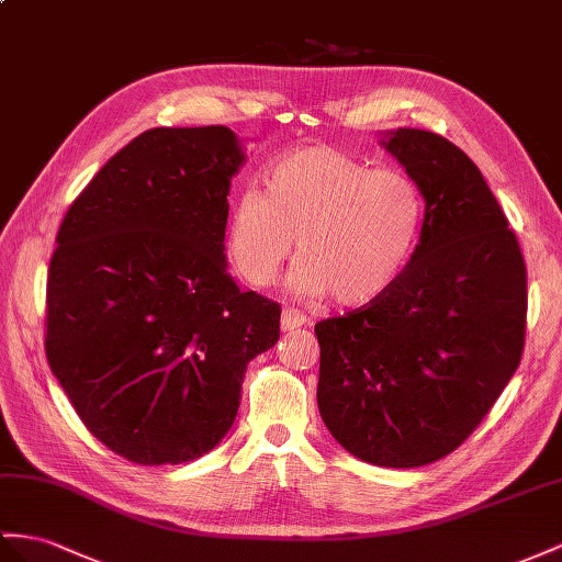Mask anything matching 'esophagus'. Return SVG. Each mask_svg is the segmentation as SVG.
I'll list each match as a JSON object with an SVG mask.
<instances>
[{"label":"esophagus","instance_id":"1","mask_svg":"<svg viewBox=\"0 0 562 562\" xmlns=\"http://www.w3.org/2000/svg\"><path fill=\"white\" fill-rule=\"evenodd\" d=\"M308 323V318L301 311H296V308H284L282 311V321H280V325H282V329L284 333H292V329H296V327H301V325H306Z\"/></svg>","mask_w":562,"mask_h":562}]
</instances>
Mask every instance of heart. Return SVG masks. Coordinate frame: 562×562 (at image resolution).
Wrapping results in <instances>:
<instances>
[{
	"label": "heart",
	"instance_id": "heart-1",
	"mask_svg": "<svg viewBox=\"0 0 562 562\" xmlns=\"http://www.w3.org/2000/svg\"><path fill=\"white\" fill-rule=\"evenodd\" d=\"M425 201L408 176L378 170L335 147H306L270 168L266 190L247 187L229 211L225 247L254 286L278 278L294 251L299 294L333 292L341 306H368L392 290L418 249Z\"/></svg>",
	"mask_w": 562,
	"mask_h": 562
}]
</instances>
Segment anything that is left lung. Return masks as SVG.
I'll return each mask as SVG.
<instances>
[{"mask_svg":"<svg viewBox=\"0 0 562 562\" xmlns=\"http://www.w3.org/2000/svg\"><path fill=\"white\" fill-rule=\"evenodd\" d=\"M382 144L425 199L423 235L375 304L315 325L318 408L351 456L420 468L477 429L520 366L527 268L465 151L415 127Z\"/></svg>","mask_w":562,"mask_h":562,"instance_id":"obj_1","label":"left lung"}]
</instances>
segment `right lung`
Instances as JSON below:
<instances>
[{
	"label": "right lung",
	"instance_id": "obj_1",
	"mask_svg": "<svg viewBox=\"0 0 562 562\" xmlns=\"http://www.w3.org/2000/svg\"><path fill=\"white\" fill-rule=\"evenodd\" d=\"M225 125L151 127L70 204L47 276L49 368L113 453L178 465L209 453L239 408L251 358L280 339V306L225 263Z\"/></svg>",
	"mask_w": 562,
	"mask_h": 562
}]
</instances>
